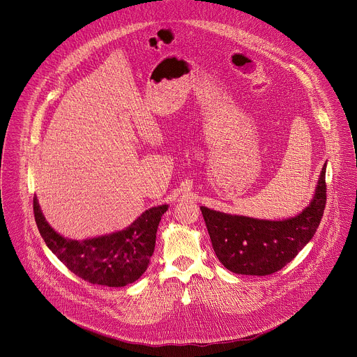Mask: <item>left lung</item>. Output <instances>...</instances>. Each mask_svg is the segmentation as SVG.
I'll return each instance as SVG.
<instances>
[{
	"label": "left lung",
	"instance_id": "obj_1",
	"mask_svg": "<svg viewBox=\"0 0 357 357\" xmlns=\"http://www.w3.org/2000/svg\"><path fill=\"white\" fill-rule=\"evenodd\" d=\"M326 164L310 205L295 218L261 220L200 206L219 261L231 273L270 275L296 257L314 237L326 205Z\"/></svg>",
	"mask_w": 357,
	"mask_h": 357
}]
</instances>
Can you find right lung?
<instances>
[{
  "instance_id": "1",
  "label": "right lung",
  "mask_w": 357,
  "mask_h": 357,
  "mask_svg": "<svg viewBox=\"0 0 357 357\" xmlns=\"http://www.w3.org/2000/svg\"><path fill=\"white\" fill-rule=\"evenodd\" d=\"M167 211L168 205L151 208L124 230L72 240L49 226L33 197L35 222L49 250L82 280L106 287H126L145 273L155 248L158 225Z\"/></svg>"
}]
</instances>
